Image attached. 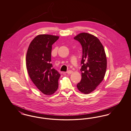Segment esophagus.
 Returning <instances> with one entry per match:
<instances>
[{
  "instance_id": "1",
  "label": "esophagus",
  "mask_w": 131,
  "mask_h": 131,
  "mask_svg": "<svg viewBox=\"0 0 131 131\" xmlns=\"http://www.w3.org/2000/svg\"><path fill=\"white\" fill-rule=\"evenodd\" d=\"M67 74H72V73H73V71H72V70H69L68 71H67Z\"/></svg>"
}]
</instances>
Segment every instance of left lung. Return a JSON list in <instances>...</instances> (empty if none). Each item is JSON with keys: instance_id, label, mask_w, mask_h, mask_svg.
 I'll return each mask as SVG.
<instances>
[{"instance_id": "1", "label": "left lung", "mask_w": 131, "mask_h": 131, "mask_svg": "<svg viewBox=\"0 0 131 131\" xmlns=\"http://www.w3.org/2000/svg\"><path fill=\"white\" fill-rule=\"evenodd\" d=\"M81 44V80L77 86L81 93L94 91L103 80L106 69V58L100 40L93 35L81 33L74 37Z\"/></svg>"}]
</instances>
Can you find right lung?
Segmentation results:
<instances>
[{
    "label": "right lung",
    "instance_id": "1",
    "mask_svg": "<svg viewBox=\"0 0 131 131\" xmlns=\"http://www.w3.org/2000/svg\"><path fill=\"white\" fill-rule=\"evenodd\" d=\"M59 37L42 34L29 46L26 57V68L31 81L43 93L51 95L58 87L60 74L50 63L52 45Z\"/></svg>",
    "mask_w": 131,
    "mask_h": 131
}]
</instances>
